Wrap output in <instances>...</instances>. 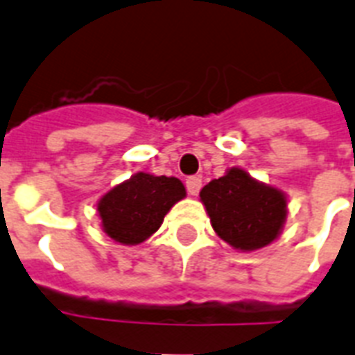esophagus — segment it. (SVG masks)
I'll list each match as a JSON object with an SVG mask.
<instances>
[{
	"instance_id": "esophagus-1",
	"label": "esophagus",
	"mask_w": 355,
	"mask_h": 355,
	"mask_svg": "<svg viewBox=\"0 0 355 355\" xmlns=\"http://www.w3.org/2000/svg\"><path fill=\"white\" fill-rule=\"evenodd\" d=\"M186 187H187V193L195 197V195H198V191H200V187H202V178L197 177V175H195V177L186 178Z\"/></svg>"
}]
</instances>
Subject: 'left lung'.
Returning <instances> with one entry per match:
<instances>
[{
  "label": "left lung",
  "instance_id": "1",
  "mask_svg": "<svg viewBox=\"0 0 355 355\" xmlns=\"http://www.w3.org/2000/svg\"><path fill=\"white\" fill-rule=\"evenodd\" d=\"M211 226L235 250L252 252L279 237L286 220L284 193L232 168L200 191Z\"/></svg>",
  "mask_w": 355,
  "mask_h": 355
}]
</instances>
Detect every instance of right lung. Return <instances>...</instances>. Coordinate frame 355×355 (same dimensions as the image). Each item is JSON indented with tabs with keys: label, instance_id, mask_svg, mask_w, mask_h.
Wrapping results in <instances>:
<instances>
[{
	"label": "right lung",
	"instance_id": "right-lung-1",
	"mask_svg": "<svg viewBox=\"0 0 355 355\" xmlns=\"http://www.w3.org/2000/svg\"><path fill=\"white\" fill-rule=\"evenodd\" d=\"M184 197L186 187L178 178L137 173L100 198L98 213L103 232L120 244L144 243Z\"/></svg>",
	"mask_w": 355,
	"mask_h": 355
}]
</instances>
